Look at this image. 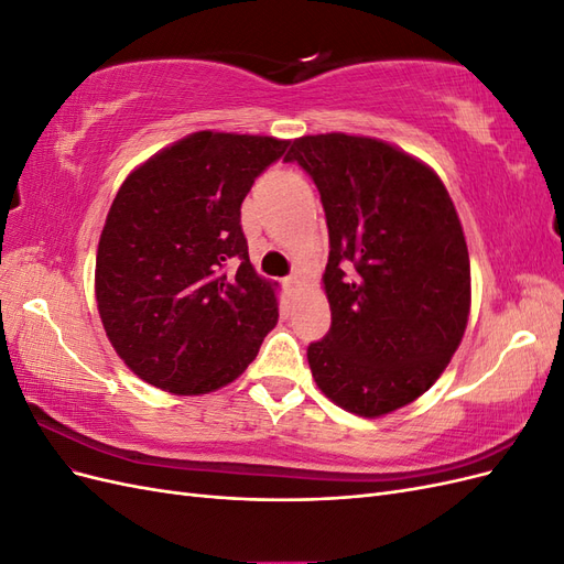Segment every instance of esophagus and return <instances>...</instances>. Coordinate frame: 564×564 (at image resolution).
I'll return each instance as SVG.
<instances>
[{"label":"esophagus","instance_id":"1","mask_svg":"<svg viewBox=\"0 0 564 564\" xmlns=\"http://www.w3.org/2000/svg\"><path fill=\"white\" fill-rule=\"evenodd\" d=\"M284 286L292 289V292H294V289L299 286V278H296V275H289V278L284 280Z\"/></svg>","mask_w":564,"mask_h":564}]
</instances>
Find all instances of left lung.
Returning <instances> with one entry per match:
<instances>
[{"label":"left lung","mask_w":564,"mask_h":564,"mask_svg":"<svg viewBox=\"0 0 564 564\" xmlns=\"http://www.w3.org/2000/svg\"><path fill=\"white\" fill-rule=\"evenodd\" d=\"M284 160L315 181L329 228L332 327L308 346L313 379L346 412H395L440 379L468 324L454 202L431 166L367 135H301Z\"/></svg>","instance_id":"obj_1"}]
</instances>
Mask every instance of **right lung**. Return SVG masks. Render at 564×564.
<instances>
[{
	"label": "right lung",
	"instance_id": "right-lung-1",
	"mask_svg": "<svg viewBox=\"0 0 564 564\" xmlns=\"http://www.w3.org/2000/svg\"><path fill=\"white\" fill-rule=\"evenodd\" d=\"M289 141L195 131L127 176L96 253L98 315L145 383L204 395L253 362L280 311L249 261L240 209Z\"/></svg>",
	"mask_w": 564,
	"mask_h": 564
}]
</instances>
